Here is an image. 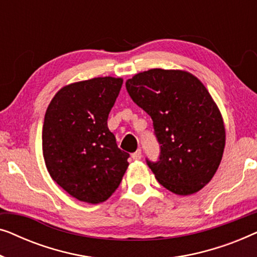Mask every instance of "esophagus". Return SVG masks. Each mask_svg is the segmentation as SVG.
<instances>
[{
    "label": "esophagus",
    "instance_id": "34e87169",
    "mask_svg": "<svg viewBox=\"0 0 257 257\" xmlns=\"http://www.w3.org/2000/svg\"><path fill=\"white\" fill-rule=\"evenodd\" d=\"M142 157H143L142 150L136 151V152L132 154V159H133V160H140V159H142Z\"/></svg>",
    "mask_w": 257,
    "mask_h": 257
}]
</instances>
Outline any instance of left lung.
Masks as SVG:
<instances>
[{"label":"left lung","mask_w":257,"mask_h":257,"mask_svg":"<svg viewBox=\"0 0 257 257\" xmlns=\"http://www.w3.org/2000/svg\"><path fill=\"white\" fill-rule=\"evenodd\" d=\"M126 89L153 120L160 157L147 165L159 184L177 195L202 189L226 145L222 114L206 86L185 70L151 69L126 80Z\"/></svg>","instance_id":"left-lung-1"}]
</instances>
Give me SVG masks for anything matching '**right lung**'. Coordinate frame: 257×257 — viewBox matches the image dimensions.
<instances>
[{
	"mask_svg": "<svg viewBox=\"0 0 257 257\" xmlns=\"http://www.w3.org/2000/svg\"><path fill=\"white\" fill-rule=\"evenodd\" d=\"M122 78L97 77L63 86L45 112L42 147L56 184L79 201L104 202L128 167V153L118 149L107 127Z\"/></svg>",
	"mask_w": 257,
	"mask_h": 257,
	"instance_id": "1",
	"label": "right lung"
}]
</instances>
